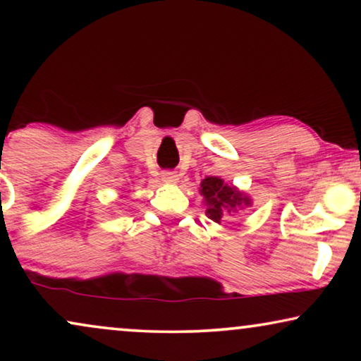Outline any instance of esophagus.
Instances as JSON below:
<instances>
[{"label":"esophagus","instance_id":"1","mask_svg":"<svg viewBox=\"0 0 361 361\" xmlns=\"http://www.w3.org/2000/svg\"><path fill=\"white\" fill-rule=\"evenodd\" d=\"M161 177H162V180L167 182V184H176V182L179 180V176H177V172H174V171H164L161 174Z\"/></svg>","mask_w":361,"mask_h":361}]
</instances>
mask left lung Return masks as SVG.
<instances>
[{
	"mask_svg": "<svg viewBox=\"0 0 361 361\" xmlns=\"http://www.w3.org/2000/svg\"><path fill=\"white\" fill-rule=\"evenodd\" d=\"M202 195L209 205L207 216L219 224L225 212L238 209L240 205H250V199L238 192L235 187L224 184L219 177H207L202 180Z\"/></svg>",
	"mask_w": 361,
	"mask_h": 361,
	"instance_id": "left-lung-1",
	"label": "left lung"
}]
</instances>
